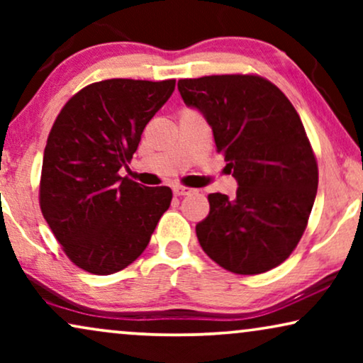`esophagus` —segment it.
Instances as JSON below:
<instances>
[{"mask_svg": "<svg viewBox=\"0 0 363 363\" xmlns=\"http://www.w3.org/2000/svg\"><path fill=\"white\" fill-rule=\"evenodd\" d=\"M195 190H191V188L188 186H182V185H173V193H175L177 196H185V195H191V193Z\"/></svg>", "mask_w": 363, "mask_h": 363, "instance_id": "1", "label": "esophagus"}]
</instances>
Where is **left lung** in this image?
Segmentation results:
<instances>
[{
	"instance_id": "8db88e82",
	"label": "left lung",
	"mask_w": 363,
	"mask_h": 363,
	"mask_svg": "<svg viewBox=\"0 0 363 363\" xmlns=\"http://www.w3.org/2000/svg\"><path fill=\"white\" fill-rule=\"evenodd\" d=\"M178 91L206 118L238 182L235 198L208 195L210 215L196 225L203 251L235 274L279 266L306 230L319 183L299 113L259 76L180 79Z\"/></svg>"
}]
</instances>
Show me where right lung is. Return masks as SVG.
Segmentation results:
<instances>
[{
  "label": "right lung",
  "mask_w": 363,
  "mask_h": 363,
  "mask_svg": "<svg viewBox=\"0 0 363 363\" xmlns=\"http://www.w3.org/2000/svg\"><path fill=\"white\" fill-rule=\"evenodd\" d=\"M173 91V79H108L84 87L59 112L44 148L39 205L81 269L107 276L127 267L170 206V188L143 186L118 170Z\"/></svg>",
  "instance_id": "obj_1"
}]
</instances>
